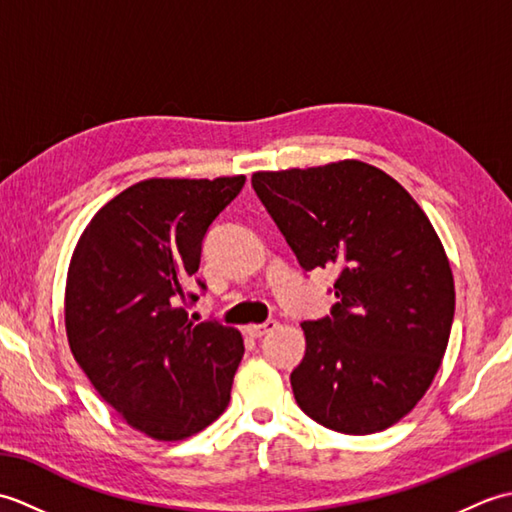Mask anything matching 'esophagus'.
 Returning a JSON list of instances; mask_svg holds the SVG:
<instances>
[{
    "label": "esophagus",
    "mask_w": 512,
    "mask_h": 512,
    "mask_svg": "<svg viewBox=\"0 0 512 512\" xmlns=\"http://www.w3.org/2000/svg\"><path fill=\"white\" fill-rule=\"evenodd\" d=\"M277 328V321H266V323H253V325H246V332L250 336H255V339H262L268 332H273Z\"/></svg>",
    "instance_id": "1"
}]
</instances>
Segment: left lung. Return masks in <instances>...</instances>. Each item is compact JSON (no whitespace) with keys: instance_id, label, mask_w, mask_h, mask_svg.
Masks as SVG:
<instances>
[{"instance_id":"8db88e82","label":"left lung","mask_w":512,"mask_h":512,"mask_svg":"<svg viewBox=\"0 0 512 512\" xmlns=\"http://www.w3.org/2000/svg\"><path fill=\"white\" fill-rule=\"evenodd\" d=\"M253 189L303 268L339 273L332 317L301 323L297 405L350 436L391 427L427 394L449 345L455 286L436 228L361 160L257 171Z\"/></svg>"}]
</instances>
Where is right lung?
Instances as JSON below:
<instances>
[{
	"label": "right lung",
	"instance_id": "right-lung-1",
	"mask_svg": "<svg viewBox=\"0 0 512 512\" xmlns=\"http://www.w3.org/2000/svg\"><path fill=\"white\" fill-rule=\"evenodd\" d=\"M246 176L149 178L103 204L65 279L76 363L129 427L154 440L195 436L222 416L244 356L235 328L189 319L202 239ZM204 288V284H200Z\"/></svg>",
	"mask_w": 512,
	"mask_h": 512
}]
</instances>
